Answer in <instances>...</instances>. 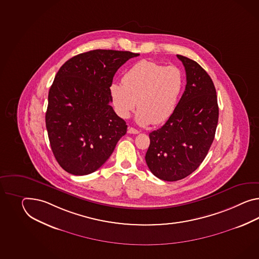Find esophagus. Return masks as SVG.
I'll list each match as a JSON object with an SVG mask.
<instances>
[{"label": "esophagus", "mask_w": 259, "mask_h": 259, "mask_svg": "<svg viewBox=\"0 0 259 259\" xmlns=\"http://www.w3.org/2000/svg\"><path fill=\"white\" fill-rule=\"evenodd\" d=\"M127 132L129 133V134H133V135H137V134H139V130H137V129H135V128H133V127H128V131Z\"/></svg>", "instance_id": "34e87169"}]
</instances>
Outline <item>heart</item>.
Segmentation results:
<instances>
[{"instance_id":"1","label":"heart","mask_w":259,"mask_h":259,"mask_svg":"<svg viewBox=\"0 0 259 259\" xmlns=\"http://www.w3.org/2000/svg\"><path fill=\"white\" fill-rule=\"evenodd\" d=\"M183 88V73L178 67L142 60L127 70L122 84L112 83L109 91L120 118L127 119L138 106L137 122L148 125L160 124L170 118Z\"/></svg>"}]
</instances>
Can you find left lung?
Segmentation results:
<instances>
[{"label":"left lung","instance_id":"obj_1","mask_svg":"<svg viewBox=\"0 0 259 259\" xmlns=\"http://www.w3.org/2000/svg\"><path fill=\"white\" fill-rule=\"evenodd\" d=\"M186 72L185 91L163 126L150 133L146 163L154 176L176 182L200 165L213 142L219 107L208 73L189 58L177 55Z\"/></svg>","mask_w":259,"mask_h":259}]
</instances>
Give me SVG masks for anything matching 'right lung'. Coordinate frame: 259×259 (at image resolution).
Wrapping results in <instances>:
<instances>
[{"label": "right lung", "mask_w": 259, "mask_h": 259, "mask_svg": "<svg viewBox=\"0 0 259 259\" xmlns=\"http://www.w3.org/2000/svg\"><path fill=\"white\" fill-rule=\"evenodd\" d=\"M139 53L95 50L71 58L49 92L46 113L51 150L73 175L97 170L126 134V122L110 106V85L118 69Z\"/></svg>", "instance_id": "obj_1"}]
</instances>
